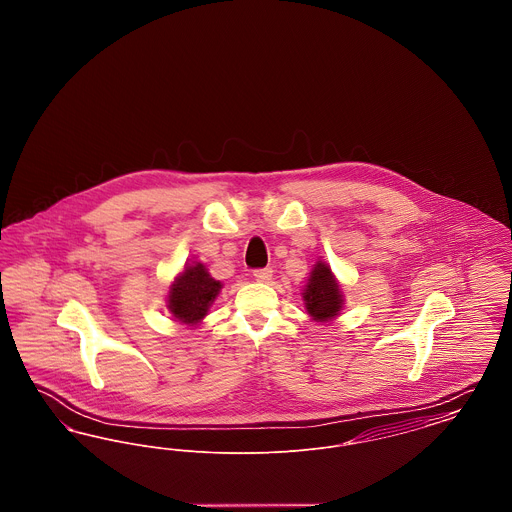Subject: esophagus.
<instances>
[{
  "label": "esophagus",
  "mask_w": 512,
  "mask_h": 512,
  "mask_svg": "<svg viewBox=\"0 0 512 512\" xmlns=\"http://www.w3.org/2000/svg\"><path fill=\"white\" fill-rule=\"evenodd\" d=\"M253 278L257 282H268L272 278V268H257V270H253Z\"/></svg>",
  "instance_id": "34e87169"
}]
</instances>
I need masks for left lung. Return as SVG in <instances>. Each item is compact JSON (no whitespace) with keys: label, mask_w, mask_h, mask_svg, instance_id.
Masks as SVG:
<instances>
[{"label":"left lung","mask_w":512,"mask_h":512,"mask_svg":"<svg viewBox=\"0 0 512 512\" xmlns=\"http://www.w3.org/2000/svg\"><path fill=\"white\" fill-rule=\"evenodd\" d=\"M303 297L309 315L315 320L326 322L340 313L343 303L340 286L328 265L317 263V267L313 268Z\"/></svg>","instance_id":"left-lung-1"}]
</instances>
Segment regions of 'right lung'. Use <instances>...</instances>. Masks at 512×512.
<instances>
[{
	"instance_id": "1",
	"label": "right lung",
	"mask_w": 512,
	"mask_h": 512,
	"mask_svg": "<svg viewBox=\"0 0 512 512\" xmlns=\"http://www.w3.org/2000/svg\"><path fill=\"white\" fill-rule=\"evenodd\" d=\"M219 280L211 278L207 268L194 263L178 276L169 292V309L172 315L186 324H195L207 315V309L219 295Z\"/></svg>"
}]
</instances>
